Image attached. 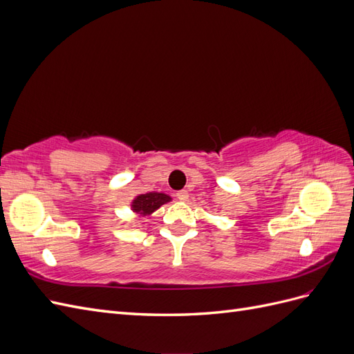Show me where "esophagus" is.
Wrapping results in <instances>:
<instances>
[{"label": "esophagus", "instance_id": "1", "mask_svg": "<svg viewBox=\"0 0 354 354\" xmlns=\"http://www.w3.org/2000/svg\"><path fill=\"white\" fill-rule=\"evenodd\" d=\"M177 199L180 201V202H186L187 199H189V194H187V190H180V192H177Z\"/></svg>", "mask_w": 354, "mask_h": 354}]
</instances>
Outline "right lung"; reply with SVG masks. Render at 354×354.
Returning <instances> with one entry per match:
<instances>
[{
    "label": "right lung",
    "mask_w": 354,
    "mask_h": 354,
    "mask_svg": "<svg viewBox=\"0 0 354 354\" xmlns=\"http://www.w3.org/2000/svg\"><path fill=\"white\" fill-rule=\"evenodd\" d=\"M169 195L162 194V192H149V194H142L134 196V199L130 203L131 212L136 214V216L140 217H146V216H152V214L159 209L165 203L171 202Z\"/></svg>",
    "instance_id": "right-lung-1"
}]
</instances>
